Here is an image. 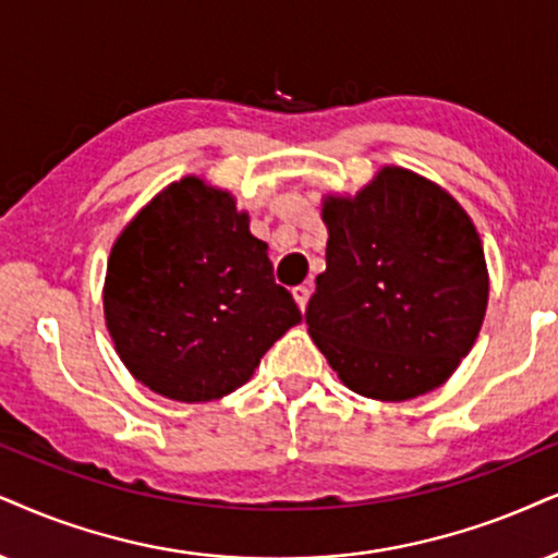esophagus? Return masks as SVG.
<instances>
[{
  "label": "esophagus",
  "mask_w": 558,
  "mask_h": 558,
  "mask_svg": "<svg viewBox=\"0 0 558 558\" xmlns=\"http://www.w3.org/2000/svg\"><path fill=\"white\" fill-rule=\"evenodd\" d=\"M308 295H312V288H308V286H295L293 288V299H295V303H299L301 312H303V308H306Z\"/></svg>",
  "instance_id": "esophagus-1"
}]
</instances>
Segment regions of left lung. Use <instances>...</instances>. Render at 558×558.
Segmentation results:
<instances>
[{
    "label": "left lung",
    "instance_id": "8db88e82",
    "mask_svg": "<svg viewBox=\"0 0 558 558\" xmlns=\"http://www.w3.org/2000/svg\"><path fill=\"white\" fill-rule=\"evenodd\" d=\"M327 270L308 335L348 389L404 401L446 384L482 329V239L446 190L401 167L355 197H327Z\"/></svg>",
    "mask_w": 558,
    "mask_h": 558
}]
</instances>
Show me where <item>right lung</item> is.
<instances>
[{
	"mask_svg": "<svg viewBox=\"0 0 558 558\" xmlns=\"http://www.w3.org/2000/svg\"><path fill=\"white\" fill-rule=\"evenodd\" d=\"M105 322L133 378L167 399L210 401L246 384L301 312L234 197L185 178L118 236Z\"/></svg>",
	"mask_w": 558,
	"mask_h": 558,
	"instance_id": "right-lung-1",
	"label": "right lung"
}]
</instances>
